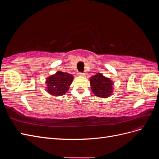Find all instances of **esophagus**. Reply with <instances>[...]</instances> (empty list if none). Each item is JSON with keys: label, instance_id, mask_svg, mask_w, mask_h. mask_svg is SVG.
I'll return each mask as SVG.
<instances>
[{"label": "esophagus", "instance_id": "1", "mask_svg": "<svg viewBox=\"0 0 159 159\" xmlns=\"http://www.w3.org/2000/svg\"><path fill=\"white\" fill-rule=\"evenodd\" d=\"M78 75L79 76H83V75H84V73H83V72H79V73L78 74Z\"/></svg>", "mask_w": 159, "mask_h": 159}]
</instances>
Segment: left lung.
Instances as JSON below:
<instances>
[{"label": "left lung", "mask_w": 159, "mask_h": 159, "mask_svg": "<svg viewBox=\"0 0 159 159\" xmlns=\"http://www.w3.org/2000/svg\"><path fill=\"white\" fill-rule=\"evenodd\" d=\"M90 85L93 93L100 98H108L111 95L113 85L111 80L102 74H97L90 78Z\"/></svg>", "instance_id": "1"}]
</instances>
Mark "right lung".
Segmentation results:
<instances>
[{
	"label": "right lung",
	"instance_id": "right-lung-1",
	"mask_svg": "<svg viewBox=\"0 0 159 159\" xmlns=\"http://www.w3.org/2000/svg\"><path fill=\"white\" fill-rule=\"evenodd\" d=\"M73 79L72 75L58 71L47 78V91L54 96L63 95L68 91Z\"/></svg>",
	"mask_w": 159,
	"mask_h": 159
}]
</instances>
